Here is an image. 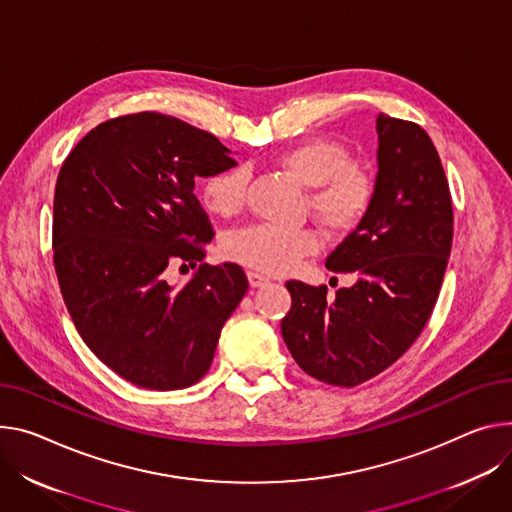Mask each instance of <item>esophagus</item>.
Returning <instances> with one entry per match:
<instances>
[{"instance_id":"34e87169","label":"esophagus","mask_w":512,"mask_h":512,"mask_svg":"<svg viewBox=\"0 0 512 512\" xmlns=\"http://www.w3.org/2000/svg\"><path fill=\"white\" fill-rule=\"evenodd\" d=\"M247 277H249V286H251V288H261V286L269 284V277H267V275H261V273L255 271V269L247 271Z\"/></svg>"}]
</instances>
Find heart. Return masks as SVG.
Here are the masks:
<instances>
[{
	"mask_svg": "<svg viewBox=\"0 0 512 512\" xmlns=\"http://www.w3.org/2000/svg\"><path fill=\"white\" fill-rule=\"evenodd\" d=\"M273 159L310 190L312 216L333 235L351 232L365 218L374 200V181L351 161V153L341 143L304 138ZM247 183L249 171L243 165L212 173L202 188L204 208L220 218L235 216L245 206ZM318 247L320 239L310 228L284 230L265 224L241 228L224 241L228 259L265 273H284Z\"/></svg>",
	"mask_w": 512,
	"mask_h": 512,
	"instance_id": "heart-1",
	"label": "heart"
}]
</instances>
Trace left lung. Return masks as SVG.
<instances>
[{
    "mask_svg": "<svg viewBox=\"0 0 512 512\" xmlns=\"http://www.w3.org/2000/svg\"><path fill=\"white\" fill-rule=\"evenodd\" d=\"M374 200L349 237L327 257L353 273L337 290L288 282L292 308L282 337L308 376L357 386L390 367L416 341L435 308L453 241L447 177L429 134L380 114Z\"/></svg>",
    "mask_w": 512,
    "mask_h": 512,
    "instance_id": "left-lung-1",
    "label": "left lung"
}]
</instances>
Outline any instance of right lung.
<instances>
[{"mask_svg": "<svg viewBox=\"0 0 512 512\" xmlns=\"http://www.w3.org/2000/svg\"><path fill=\"white\" fill-rule=\"evenodd\" d=\"M232 165L214 134L141 112L87 132L61 167L53 208L61 294L85 345L134 386L196 384L247 294L235 263H202L183 286L167 282L173 265L196 267L214 235L196 181Z\"/></svg>", "mask_w": 512, "mask_h": 512, "instance_id": "1", "label": "right lung"}]
</instances>
